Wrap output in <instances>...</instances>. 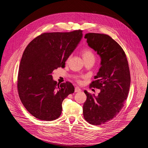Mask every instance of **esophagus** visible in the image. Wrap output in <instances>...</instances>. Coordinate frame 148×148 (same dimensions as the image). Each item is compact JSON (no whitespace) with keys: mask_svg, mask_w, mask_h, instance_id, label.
Here are the masks:
<instances>
[{"mask_svg":"<svg viewBox=\"0 0 148 148\" xmlns=\"http://www.w3.org/2000/svg\"><path fill=\"white\" fill-rule=\"evenodd\" d=\"M82 91V89H80L79 87H75V92H81Z\"/></svg>","mask_w":148,"mask_h":148,"instance_id":"esophagus-1","label":"esophagus"}]
</instances>
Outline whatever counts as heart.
Instances as JSON below:
<instances>
[{
    "label": "heart",
    "instance_id": "obj_1",
    "mask_svg": "<svg viewBox=\"0 0 148 148\" xmlns=\"http://www.w3.org/2000/svg\"><path fill=\"white\" fill-rule=\"evenodd\" d=\"M82 55L84 59H95V56L92 51L90 49H84L82 52Z\"/></svg>",
    "mask_w": 148,
    "mask_h": 148
}]
</instances>
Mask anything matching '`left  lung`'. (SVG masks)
I'll return each mask as SVG.
<instances>
[{
    "label": "left lung",
    "mask_w": 148,
    "mask_h": 148,
    "mask_svg": "<svg viewBox=\"0 0 148 148\" xmlns=\"http://www.w3.org/2000/svg\"><path fill=\"white\" fill-rule=\"evenodd\" d=\"M88 46L101 57V67L89 86L101 89L97 96L84 91L87 96L83 104L84 119L99 125L116 117L123 107L130 86V73L123 49L109 36L88 33Z\"/></svg>",
    "instance_id": "left-lung-1"
}]
</instances>
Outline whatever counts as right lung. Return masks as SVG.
<instances>
[{
  "label": "right lung",
  "instance_id": "right-lung-1",
  "mask_svg": "<svg viewBox=\"0 0 148 148\" xmlns=\"http://www.w3.org/2000/svg\"><path fill=\"white\" fill-rule=\"evenodd\" d=\"M82 31L43 33L25 49L18 75V91L26 109L36 119L52 121L59 118L62 102L74 92L72 84H57L52 75L59 67L64 68L83 38Z\"/></svg>",
  "mask_w": 148,
  "mask_h": 148
}]
</instances>
